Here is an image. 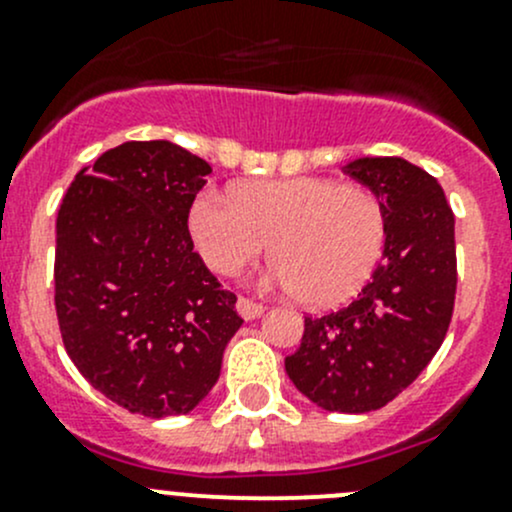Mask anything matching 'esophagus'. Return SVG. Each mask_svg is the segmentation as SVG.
<instances>
[{
    "mask_svg": "<svg viewBox=\"0 0 512 512\" xmlns=\"http://www.w3.org/2000/svg\"><path fill=\"white\" fill-rule=\"evenodd\" d=\"M235 309H238V314L245 321H255V319H260L262 314H265V306L257 304V301H252V299H245V297L238 299Z\"/></svg>",
    "mask_w": 512,
    "mask_h": 512,
    "instance_id": "esophagus-1",
    "label": "esophagus"
}]
</instances>
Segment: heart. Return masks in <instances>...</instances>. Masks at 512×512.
Wrapping results in <instances>:
<instances>
[{"mask_svg": "<svg viewBox=\"0 0 512 512\" xmlns=\"http://www.w3.org/2000/svg\"><path fill=\"white\" fill-rule=\"evenodd\" d=\"M193 242L218 274H238L274 242L272 279L314 309L351 301L383 257L385 206L370 188L321 176L252 181L233 198L198 193L188 213Z\"/></svg>", "mask_w": 512, "mask_h": 512, "instance_id": "heart-1", "label": "heart"}]
</instances>
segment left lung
I'll use <instances>...</instances> for the list:
<instances>
[{
    "label": "left lung",
    "instance_id": "1",
    "mask_svg": "<svg viewBox=\"0 0 512 512\" xmlns=\"http://www.w3.org/2000/svg\"><path fill=\"white\" fill-rule=\"evenodd\" d=\"M383 201L387 240L358 299L306 316L289 380L328 412L385 407L439 351L456 297L454 213L439 181L400 157H360L343 166Z\"/></svg>",
    "mask_w": 512,
    "mask_h": 512
}]
</instances>
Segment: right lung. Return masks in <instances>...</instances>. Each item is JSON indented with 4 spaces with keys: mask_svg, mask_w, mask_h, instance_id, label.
Returning <instances> with one entry per match:
<instances>
[{
    "mask_svg": "<svg viewBox=\"0 0 512 512\" xmlns=\"http://www.w3.org/2000/svg\"><path fill=\"white\" fill-rule=\"evenodd\" d=\"M208 174L174 142H125L78 171L58 208L63 346L107 400L152 419L188 414L211 392L242 326L188 233Z\"/></svg>",
    "mask_w": 512,
    "mask_h": 512,
    "instance_id": "add662e5",
    "label": "right lung"
}]
</instances>
